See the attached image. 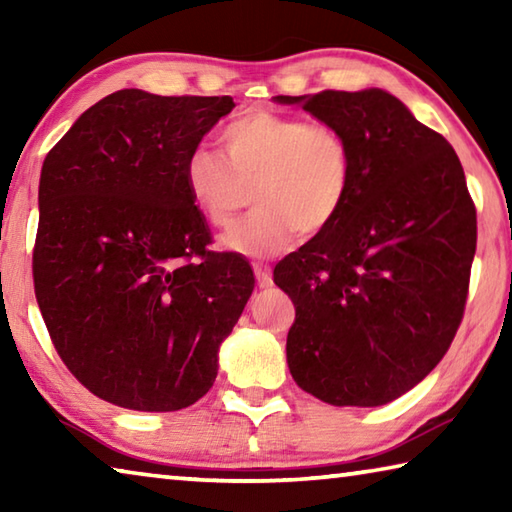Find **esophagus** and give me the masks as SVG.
<instances>
[{
    "label": "esophagus",
    "instance_id": "obj_1",
    "mask_svg": "<svg viewBox=\"0 0 512 512\" xmlns=\"http://www.w3.org/2000/svg\"><path fill=\"white\" fill-rule=\"evenodd\" d=\"M255 268V277H257V284L262 289H268L273 284V277H271V268H268L266 264H253Z\"/></svg>",
    "mask_w": 512,
    "mask_h": 512
}]
</instances>
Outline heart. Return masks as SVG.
I'll list each match as a JSON object with an SVG mask.
<instances>
[{"instance_id":"obj_1","label":"heart","mask_w":512,"mask_h":512,"mask_svg":"<svg viewBox=\"0 0 512 512\" xmlns=\"http://www.w3.org/2000/svg\"><path fill=\"white\" fill-rule=\"evenodd\" d=\"M221 155L196 146L183 180L189 198L214 228H228L244 189L257 210L221 237L244 257H271L293 244L298 230L318 235L336 221L352 192V146L341 131L293 115L250 110L219 135Z\"/></svg>"}]
</instances>
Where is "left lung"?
I'll return each instance as SVG.
<instances>
[{"label":"left lung","mask_w":512,"mask_h":512,"mask_svg":"<svg viewBox=\"0 0 512 512\" xmlns=\"http://www.w3.org/2000/svg\"><path fill=\"white\" fill-rule=\"evenodd\" d=\"M345 135L354 176L327 230L275 266L296 305L287 363L332 406H381L445 357L461 325L476 210L456 151L391 92L273 97Z\"/></svg>","instance_id":"1"}]
</instances>
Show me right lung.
Masks as SVG:
<instances>
[{"label":"right lung","mask_w":512,"mask_h":512,"mask_svg":"<svg viewBox=\"0 0 512 512\" xmlns=\"http://www.w3.org/2000/svg\"><path fill=\"white\" fill-rule=\"evenodd\" d=\"M232 108V97L112 92L42 164L38 307L69 372L121 409L201 400L255 289L244 257L205 250L183 180L187 155Z\"/></svg>","instance_id":"right-lung-1"}]
</instances>
